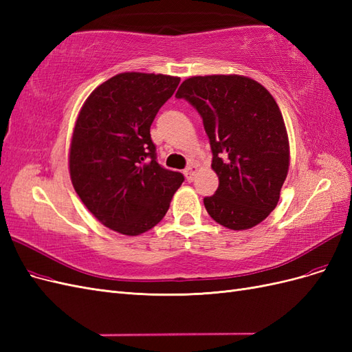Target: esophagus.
Masks as SVG:
<instances>
[{
	"label": "esophagus",
	"mask_w": 352,
	"mask_h": 352,
	"mask_svg": "<svg viewBox=\"0 0 352 352\" xmlns=\"http://www.w3.org/2000/svg\"><path fill=\"white\" fill-rule=\"evenodd\" d=\"M197 172H198V167H197L195 164H190V166L185 170L184 173H185V177L188 179V182H192L195 175H197Z\"/></svg>",
	"instance_id": "esophagus-1"
}]
</instances>
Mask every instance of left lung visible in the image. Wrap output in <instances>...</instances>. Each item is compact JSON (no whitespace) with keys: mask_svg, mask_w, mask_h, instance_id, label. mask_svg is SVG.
Returning <instances> with one entry per match:
<instances>
[{"mask_svg":"<svg viewBox=\"0 0 352 352\" xmlns=\"http://www.w3.org/2000/svg\"><path fill=\"white\" fill-rule=\"evenodd\" d=\"M202 117L219 188L204 198L212 220L230 230L257 226L276 208L289 170V140L278 102L261 83L241 74H208L182 82Z\"/></svg>","mask_w":352,"mask_h":352,"instance_id":"left-lung-1","label":"left lung"}]
</instances>
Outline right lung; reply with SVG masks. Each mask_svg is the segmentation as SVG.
I'll list each match as a JSON object with an SVG mask.
<instances>
[{
  "label": "right lung",
  "instance_id": "right-lung-1",
  "mask_svg": "<svg viewBox=\"0 0 352 352\" xmlns=\"http://www.w3.org/2000/svg\"><path fill=\"white\" fill-rule=\"evenodd\" d=\"M180 78L124 72L95 88L73 127L69 172L95 219L126 236L162 221L184 182L157 163L150 127Z\"/></svg>",
  "mask_w": 352,
  "mask_h": 352
}]
</instances>
